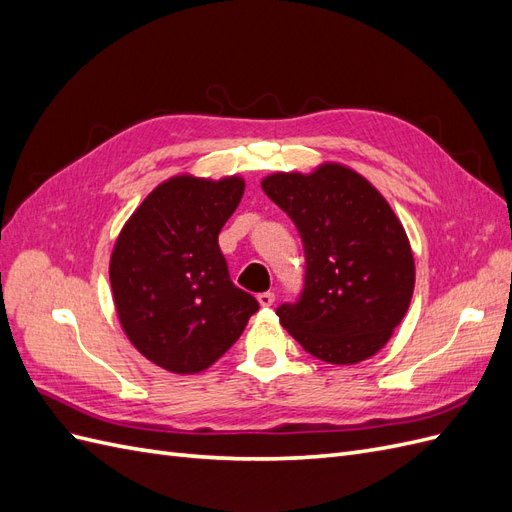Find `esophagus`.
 <instances>
[{"mask_svg": "<svg viewBox=\"0 0 512 512\" xmlns=\"http://www.w3.org/2000/svg\"><path fill=\"white\" fill-rule=\"evenodd\" d=\"M273 301H275V294H273V292H260V294H258V303H260L262 307L273 305Z\"/></svg>", "mask_w": 512, "mask_h": 512, "instance_id": "obj_1", "label": "esophagus"}]
</instances>
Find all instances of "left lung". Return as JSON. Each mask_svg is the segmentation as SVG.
Masks as SVG:
<instances>
[{"mask_svg":"<svg viewBox=\"0 0 512 512\" xmlns=\"http://www.w3.org/2000/svg\"><path fill=\"white\" fill-rule=\"evenodd\" d=\"M262 190L288 213L305 252L301 297L277 307L282 327L324 363L374 356L414 292L410 241L389 203L342 164L275 173L262 179Z\"/></svg>","mask_w":512,"mask_h":512,"instance_id":"8db88e82","label":"left lung"}]
</instances>
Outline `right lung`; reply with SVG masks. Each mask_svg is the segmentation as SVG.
Here are the masks:
<instances>
[{
  "label": "right lung",
  "instance_id": "right-lung-1",
  "mask_svg": "<svg viewBox=\"0 0 512 512\" xmlns=\"http://www.w3.org/2000/svg\"><path fill=\"white\" fill-rule=\"evenodd\" d=\"M245 181L179 175L158 185L119 232L115 309L132 346L173 374H198L241 337L258 301L232 284L218 235Z\"/></svg>",
  "mask_w": 512,
  "mask_h": 512
}]
</instances>
